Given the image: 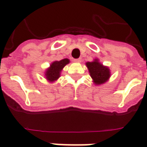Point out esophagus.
Instances as JSON below:
<instances>
[{"mask_svg": "<svg viewBox=\"0 0 147 147\" xmlns=\"http://www.w3.org/2000/svg\"><path fill=\"white\" fill-rule=\"evenodd\" d=\"M74 62H82V59H74Z\"/></svg>", "mask_w": 147, "mask_h": 147, "instance_id": "esophagus-1", "label": "esophagus"}]
</instances>
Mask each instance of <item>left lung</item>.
<instances>
[{"mask_svg":"<svg viewBox=\"0 0 147 147\" xmlns=\"http://www.w3.org/2000/svg\"><path fill=\"white\" fill-rule=\"evenodd\" d=\"M86 66L88 68L91 78L96 85H101L107 82L110 78V69L109 67L103 65L99 62L97 59H94L93 62H86Z\"/></svg>","mask_w":147,"mask_h":147,"instance_id":"left-lung-1","label":"left lung"}]
</instances>
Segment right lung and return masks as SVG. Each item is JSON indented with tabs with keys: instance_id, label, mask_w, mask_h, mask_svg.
Masks as SVG:
<instances>
[{
	"instance_id": "1",
	"label": "right lung",
	"mask_w": 147,
	"mask_h": 147,
	"mask_svg": "<svg viewBox=\"0 0 147 147\" xmlns=\"http://www.w3.org/2000/svg\"><path fill=\"white\" fill-rule=\"evenodd\" d=\"M69 60L68 59H64L61 61H55L51 64V66L49 67L45 72L46 78L47 81L53 82L58 80L60 77V73L62 70V69L65 67V65H67Z\"/></svg>"
}]
</instances>
